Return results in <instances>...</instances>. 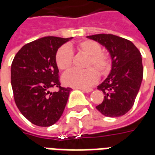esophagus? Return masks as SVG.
<instances>
[{
	"mask_svg": "<svg viewBox=\"0 0 155 155\" xmlns=\"http://www.w3.org/2000/svg\"><path fill=\"white\" fill-rule=\"evenodd\" d=\"M76 89H79V90H81L83 92H85V93H89V92H91L92 91V89H83V88H76Z\"/></svg>",
	"mask_w": 155,
	"mask_h": 155,
	"instance_id": "34e87169",
	"label": "esophagus"
}]
</instances>
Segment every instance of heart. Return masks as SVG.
<instances>
[{"instance_id":"1","label":"heart","mask_w":155,"mask_h":155,"mask_svg":"<svg viewBox=\"0 0 155 155\" xmlns=\"http://www.w3.org/2000/svg\"><path fill=\"white\" fill-rule=\"evenodd\" d=\"M79 52L88 55L84 71L71 70L63 75V81L68 85L77 88H89L98 81L99 74L105 75L111 67L110 54L101 50V45L97 41L83 40L75 44ZM74 53L68 45H62L55 54V63L61 71H68L73 63ZM90 68H89L88 67ZM93 67V68H91Z\"/></svg>"}]
</instances>
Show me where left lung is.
Here are the masks:
<instances>
[{
  "label": "left lung",
  "mask_w": 155,
  "mask_h": 155,
  "mask_svg": "<svg viewBox=\"0 0 155 155\" xmlns=\"http://www.w3.org/2000/svg\"><path fill=\"white\" fill-rule=\"evenodd\" d=\"M87 37L105 46L112 59L110 74L98 85V90L104 93V100L96 109L108 117L124 115L134 105L143 79L140 51L130 41L112 34Z\"/></svg>",
  "instance_id": "8db88e82"
}]
</instances>
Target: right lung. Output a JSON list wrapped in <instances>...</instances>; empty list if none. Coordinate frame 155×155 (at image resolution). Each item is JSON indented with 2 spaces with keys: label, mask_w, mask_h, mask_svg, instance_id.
<instances>
[{
  "label": "right lung",
  "mask_w": 155,
  "mask_h": 155,
  "mask_svg": "<svg viewBox=\"0 0 155 155\" xmlns=\"http://www.w3.org/2000/svg\"><path fill=\"white\" fill-rule=\"evenodd\" d=\"M71 38L38 39L25 44L13 59L11 80L15 104L37 126H51L64 112L71 88L61 85L55 54ZM51 87L58 91L51 92Z\"/></svg>",
  "instance_id": "right-lung-1"
}]
</instances>
